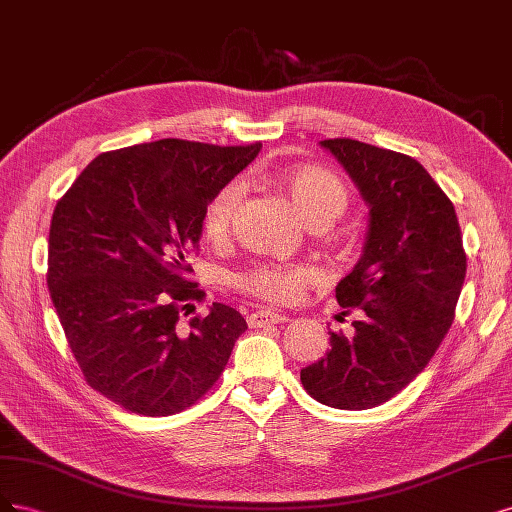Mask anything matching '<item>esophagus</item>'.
Here are the masks:
<instances>
[{
    "label": "esophagus",
    "instance_id": "34e87169",
    "mask_svg": "<svg viewBox=\"0 0 512 512\" xmlns=\"http://www.w3.org/2000/svg\"><path fill=\"white\" fill-rule=\"evenodd\" d=\"M287 321H289V317L278 315V312H272V310H255L249 317L251 327H272V325H280Z\"/></svg>",
    "mask_w": 512,
    "mask_h": 512
}]
</instances>
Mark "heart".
Here are the masks:
<instances>
[{
  "mask_svg": "<svg viewBox=\"0 0 512 512\" xmlns=\"http://www.w3.org/2000/svg\"><path fill=\"white\" fill-rule=\"evenodd\" d=\"M295 208L306 223L334 221L346 206V187L342 180L321 166H293L278 172ZM242 185L227 183L210 197L202 212V229L208 240H223L232 229L234 212L240 204ZM312 272L304 266L287 263H255L234 276L236 289L270 304H293L300 300Z\"/></svg>",
  "mask_w": 512,
  "mask_h": 512,
  "instance_id": "1",
  "label": "heart"
}]
</instances>
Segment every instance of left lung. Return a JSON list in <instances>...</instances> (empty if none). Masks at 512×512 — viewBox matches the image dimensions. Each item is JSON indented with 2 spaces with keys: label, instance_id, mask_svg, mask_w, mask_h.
<instances>
[{
  "label": "left lung",
  "instance_id": "obj_1",
  "mask_svg": "<svg viewBox=\"0 0 512 512\" xmlns=\"http://www.w3.org/2000/svg\"><path fill=\"white\" fill-rule=\"evenodd\" d=\"M370 208L361 259L336 287L361 308L355 336L300 372L317 402L366 410L391 400L427 366L447 336L466 276L453 202L417 159L351 138L323 140ZM349 312V310H346Z\"/></svg>",
  "mask_w": 512,
  "mask_h": 512
}]
</instances>
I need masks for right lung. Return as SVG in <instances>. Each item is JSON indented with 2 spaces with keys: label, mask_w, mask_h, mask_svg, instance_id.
<instances>
[{
  "label": "right lung",
  "mask_w": 512,
  "mask_h": 512,
  "mask_svg": "<svg viewBox=\"0 0 512 512\" xmlns=\"http://www.w3.org/2000/svg\"><path fill=\"white\" fill-rule=\"evenodd\" d=\"M261 144L166 138L102 153L57 202L48 272L57 317L85 381L136 415L168 417L219 381L246 321L189 278L202 212Z\"/></svg>",
  "instance_id": "add662e5"
}]
</instances>
